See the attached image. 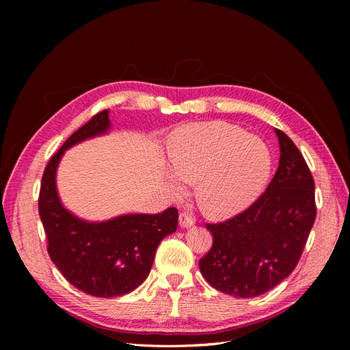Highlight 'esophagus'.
I'll list each match as a JSON object with an SVG mask.
<instances>
[{"label":"esophagus","mask_w":350,"mask_h":350,"mask_svg":"<svg viewBox=\"0 0 350 350\" xmlns=\"http://www.w3.org/2000/svg\"><path fill=\"white\" fill-rule=\"evenodd\" d=\"M194 217L191 213H188V211H183L181 215H179V225H181L183 228H189L194 225Z\"/></svg>","instance_id":"obj_1"}]
</instances>
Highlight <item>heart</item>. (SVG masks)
I'll return each instance as SVG.
<instances>
[{"label": "heart", "mask_w": 350, "mask_h": 350, "mask_svg": "<svg viewBox=\"0 0 350 350\" xmlns=\"http://www.w3.org/2000/svg\"><path fill=\"white\" fill-rule=\"evenodd\" d=\"M174 169L167 184L176 196L197 181L196 196L207 215L224 217L248 207L267 184L269 147L228 122L185 126L172 146Z\"/></svg>", "instance_id": "heart-1"}]
</instances>
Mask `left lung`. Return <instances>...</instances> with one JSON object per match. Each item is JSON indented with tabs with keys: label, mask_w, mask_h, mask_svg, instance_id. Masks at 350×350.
I'll list each match as a JSON object with an SVG mask.
<instances>
[{
	"label": "left lung",
	"mask_w": 350,
	"mask_h": 350,
	"mask_svg": "<svg viewBox=\"0 0 350 350\" xmlns=\"http://www.w3.org/2000/svg\"><path fill=\"white\" fill-rule=\"evenodd\" d=\"M280 161L269 187L235 217L206 224L211 248L198 266L215 289L254 298L295 270L317 216L314 178L302 153L276 130Z\"/></svg>",
	"instance_id": "8db88e82"
}]
</instances>
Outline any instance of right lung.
Masks as SVG:
<instances>
[{"label": "right lung", "instance_id": "1", "mask_svg": "<svg viewBox=\"0 0 350 350\" xmlns=\"http://www.w3.org/2000/svg\"><path fill=\"white\" fill-rule=\"evenodd\" d=\"M109 125L105 109L72 133L49 159L39 191V216L52 262L74 288L98 298H113L139 288L149 276L157 245L178 226L175 207L159 215H125L102 224L80 220L62 207L55 187L62 153L107 133Z\"/></svg>", "mask_w": 350, "mask_h": 350}]
</instances>
